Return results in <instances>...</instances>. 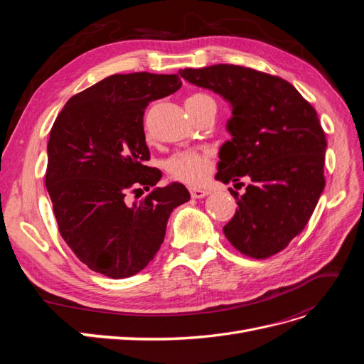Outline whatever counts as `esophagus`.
<instances>
[{"label": "esophagus", "mask_w": 364, "mask_h": 364, "mask_svg": "<svg viewBox=\"0 0 364 364\" xmlns=\"http://www.w3.org/2000/svg\"><path fill=\"white\" fill-rule=\"evenodd\" d=\"M190 194H191L193 199H202V197L209 194V191L205 190V188H191Z\"/></svg>", "instance_id": "esophagus-1"}]
</instances>
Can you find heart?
Listing matches in <instances>:
<instances>
[{
  "instance_id": "obj_1",
  "label": "heart",
  "mask_w": 364,
  "mask_h": 364,
  "mask_svg": "<svg viewBox=\"0 0 364 364\" xmlns=\"http://www.w3.org/2000/svg\"><path fill=\"white\" fill-rule=\"evenodd\" d=\"M205 102H213L206 94H194L185 100V106H197ZM167 170L174 179L190 185L203 183L213 170V159L208 151L185 150L173 155L167 161Z\"/></svg>"
}]
</instances>
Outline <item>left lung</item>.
<instances>
[{"mask_svg":"<svg viewBox=\"0 0 364 364\" xmlns=\"http://www.w3.org/2000/svg\"><path fill=\"white\" fill-rule=\"evenodd\" d=\"M182 79L229 103L230 139L218 150L215 179L241 186L238 209L223 228L237 250L267 258L287 246L310 220L325 179L326 139L314 107L281 77L238 65L179 71Z\"/></svg>","mask_w":364,"mask_h":364,"instance_id":"1","label":"left lung"}]
</instances>
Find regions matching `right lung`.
<instances>
[{
	"mask_svg": "<svg viewBox=\"0 0 364 364\" xmlns=\"http://www.w3.org/2000/svg\"><path fill=\"white\" fill-rule=\"evenodd\" d=\"M178 74H114L71 97L47 147L46 185L59 232L83 264L105 277H134L155 258L176 206L190 200L179 182L159 188L146 165L142 117L150 102L178 90ZM149 194L127 203V193Z\"/></svg>",
	"mask_w": 364,
	"mask_h": 364,
	"instance_id": "right-lung-1",
	"label": "right lung"
}]
</instances>
